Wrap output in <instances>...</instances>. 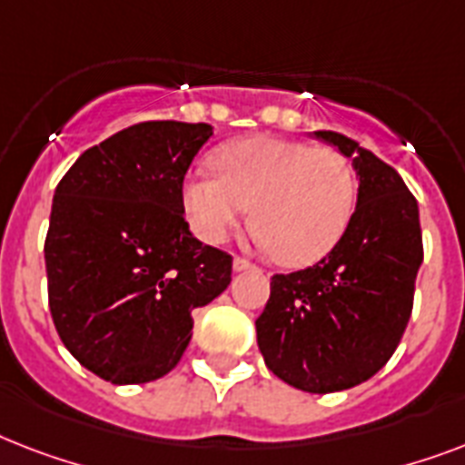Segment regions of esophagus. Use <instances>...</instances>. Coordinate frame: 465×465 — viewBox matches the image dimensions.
I'll use <instances>...</instances> for the list:
<instances>
[{"label": "esophagus", "mask_w": 465, "mask_h": 465, "mask_svg": "<svg viewBox=\"0 0 465 465\" xmlns=\"http://www.w3.org/2000/svg\"><path fill=\"white\" fill-rule=\"evenodd\" d=\"M255 265L251 261H246V258H233V270L236 272H241V270H253Z\"/></svg>", "instance_id": "34e87169"}]
</instances>
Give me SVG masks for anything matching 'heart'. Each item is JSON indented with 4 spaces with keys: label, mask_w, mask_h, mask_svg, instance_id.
Wrapping results in <instances>:
<instances>
[{
    "label": "heart",
    "mask_w": 465,
    "mask_h": 465,
    "mask_svg": "<svg viewBox=\"0 0 465 465\" xmlns=\"http://www.w3.org/2000/svg\"><path fill=\"white\" fill-rule=\"evenodd\" d=\"M217 173L193 175L183 204L204 243H222L251 210V226L277 262L304 268L345 236L357 178L345 156L304 142L253 137L226 144Z\"/></svg>",
    "instance_id": "b5f03b06"
}]
</instances>
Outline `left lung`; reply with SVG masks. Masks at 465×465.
I'll use <instances>...</instances> for the list:
<instances>
[{
    "label": "left lung",
    "mask_w": 465,
    "mask_h": 465,
    "mask_svg": "<svg viewBox=\"0 0 465 465\" xmlns=\"http://www.w3.org/2000/svg\"><path fill=\"white\" fill-rule=\"evenodd\" d=\"M313 134L352 159L357 207L325 258L272 275L255 332L272 374L299 391L332 393L371 379L396 352L412 313L422 229L396 168L345 134Z\"/></svg>",
    "instance_id": "8db88e82"
}]
</instances>
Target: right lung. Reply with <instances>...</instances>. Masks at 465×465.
Segmentation results:
<instances>
[{
    "instance_id": "add662e5",
    "label": "right lung",
    "mask_w": 465,
    "mask_h": 465,
    "mask_svg": "<svg viewBox=\"0 0 465 465\" xmlns=\"http://www.w3.org/2000/svg\"><path fill=\"white\" fill-rule=\"evenodd\" d=\"M210 137L207 123H140L86 149L54 188L50 313L74 360L105 381L168 374L193 338V311L232 282V255L183 217V178Z\"/></svg>"
}]
</instances>
